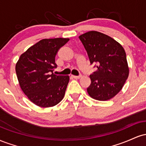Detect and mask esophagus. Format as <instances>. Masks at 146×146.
<instances>
[{
    "label": "esophagus",
    "mask_w": 146,
    "mask_h": 146,
    "mask_svg": "<svg viewBox=\"0 0 146 146\" xmlns=\"http://www.w3.org/2000/svg\"><path fill=\"white\" fill-rule=\"evenodd\" d=\"M81 75H79V76H76V75H72V78L74 79H80L81 78Z\"/></svg>",
    "instance_id": "esophagus-1"
}]
</instances>
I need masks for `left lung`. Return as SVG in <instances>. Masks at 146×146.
Segmentation results:
<instances>
[{
    "label": "left lung",
    "mask_w": 146,
    "mask_h": 146,
    "mask_svg": "<svg viewBox=\"0 0 146 146\" xmlns=\"http://www.w3.org/2000/svg\"><path fill=\"white\" fill-rule=\"evenodd\" d=\"M79 38L90 64H97L98 68L90 75L88 95L98 101L110 100L122 89L129 75L124 48L113 38L99 31H88Z\"/></svg>",
    "instance_id": "obj_1"
}]
</instances>
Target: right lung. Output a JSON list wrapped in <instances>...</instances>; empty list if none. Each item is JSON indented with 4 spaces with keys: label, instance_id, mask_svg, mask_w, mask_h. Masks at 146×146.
I'll return each mask as SVG.
<instances>
[{
    "label": "right lung",
    "instance_id": "right-lung-1",
    "mask_svg": "<svg viewBox=\"0 0 146 146\" xmlns=\"http://www.w3.org/2000/svg\"><path fill=\"white\" fill-rule=\"evenodd\" d=\"M69 38L42 39L24 52L16 64L18 82L23 93L34 104L54 106L64 97L69 76L53 73L55 58Z\"/></svg>",
    "mask_w": 146,
    "mask_h": 146
}]
</instances>
